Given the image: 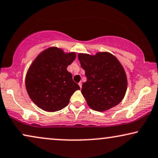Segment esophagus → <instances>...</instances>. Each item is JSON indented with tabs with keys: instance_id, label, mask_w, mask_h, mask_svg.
Returning a JSON list of instances; mask_svg holds the SVG:
<instances>
[{
	"instance_id": "1",
	"label": "esophagus",
	"mask_w": 158,
	"mask_h": 158,
	"mask_svg": "<svg viewBox=\"0 0 158 158\" xmlns=\"http://www.w3.org/2000/svg\"><path fill=\"white\" fill-rule=\"evenodd\" d=\"M78 85H79L80 88H81H81H82V83H81V82H80V83H78Z\"/></svg>"
}]
</instances>
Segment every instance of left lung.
Here are the masks:
<instances>
[{"label":"left lung","instance_id":"1","mask_svg":"<svg viewBox=\"0 0 158 158\" xmlns=\"http://www.w3.org/2000/svg\"><path fill=\"white\" fill-rule=\"evenodd\" d=\"M87 81L81 93L92 110L104 112L118 105L126 95L128 81L119 60L111 53L77 55Z\"/></svg>","mask_w":158,"mask_h":158}]
</instances>
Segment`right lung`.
I'll return each mask as SVG.
<instances>
[{
  "instance_id": "obj_1",
  "label": "right lung",
  "mask_w": 158,
  "mask_h": 158,
  "mask_svg": "<svg viewBox=\"0 0 158 158\" xmlns=\"http://www.w3.org/2000/svg\"><path fill=\"white\" fill-rule=\"evenodd\" d=\"M76 58L75 52H64L52 46L40 52L27 69L25 86L32 102L44 111L56 112L69 104L80 86L67 67Z\"/></svg>"
}]
</instances>
